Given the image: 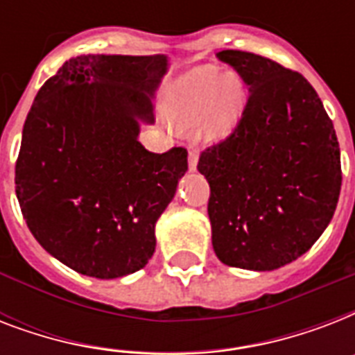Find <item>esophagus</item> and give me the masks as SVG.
Here are the masks:
<instances>
[{
    "label": "esophagus",
    "mask_w": 355,
    "mask_h": 355,
    "mask_svg": "<svg viewBox=\"0 0 355 355\" xmlns=\"http://www.w3.org/2000/svg\"><path fill=\"white\" fill-rule=\"evenodd\" d=\"M197 162H199V150L189 149V155H188L189 171H195V169H197Z\"/></svg>",
    "instance_id": "esophagus-1"
}]
</instances>
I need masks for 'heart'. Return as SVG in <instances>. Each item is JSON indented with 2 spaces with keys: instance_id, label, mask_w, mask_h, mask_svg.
<instances>
[{
  "instance_id": "obj_1",
  "label": "heart",
  "mask_w": 355,
  "mask_h": 355,
  "mask_svg": "<svg viewBox=\"0 0 355 355\" xmlns=\"http://www.w3.org/2000/svg\"><path fill=\"white\" fill-rule=\"evenodd\" d=\"M243 85L234 75H219L216 68H199L178 80L171 96V114L182 125L205 119L208 138L232 130L243 105Z\"/></svg>"
}]
</instances>
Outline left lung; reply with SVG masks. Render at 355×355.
<instances>
[{"instance_id": "1", "label": "left lung", "mask_w": 355, "mask_h": 355, "mask_svg": "<svg viewBox=\"0 0 355 355\" xmlns=\"http://www.w3.org/2000/svg\"><path fill=\"white\" fill-rule=\"evenodd\" d=\"M248 88L227 138L200 153L217 258L272 270L308 252L334 217L341 153L334 123L302 75L256 53L216 55Z\"/></svg>"}]
</instances>
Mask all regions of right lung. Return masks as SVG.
<instances>
[{
    "instance_id": "add662e5",
    "label": "right lung",
    "mask_w": 355,
    "mask_h": 355,
    "mask_svg": "<svg viewBox=\"0 0 355 355\" xmlns=\"http://www.w3.org/2000/svg\"><path fill=\"white\" fill-rule=\"evenodd\" d=\"M167 58H69L35 97L21 134L14 184L35 239L69 269L119 278L147 265L155 225L188 171V150L150 153L138 118Z\"/></svg>"
}]
</instances>
